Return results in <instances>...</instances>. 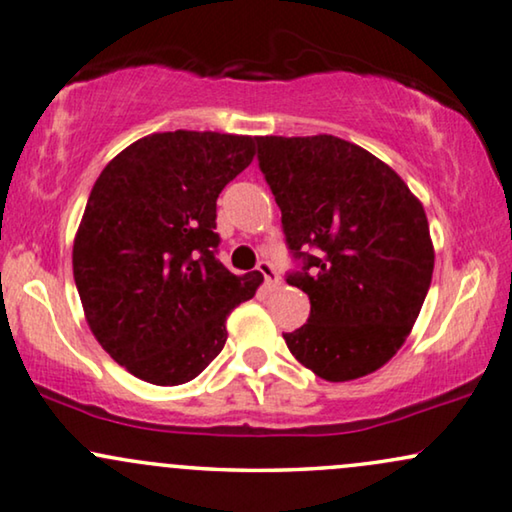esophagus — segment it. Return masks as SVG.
Returning <instances> with one entry per match:
<instances>
[{
    "mask_svg": "<svg viewBox=\"0 0 512 512\" xmlns=\"http://www.w3.org/2000/svg\"><path fill=\"white\" fill-rule=\"evenodd\" d=\"M257 271L264 276V285L266 287H278L280 285V276H278V271L273 269L271 262H259L257 264Z\"/></svg>",
    "mask_w": 512,
    "mask_h": 512,
    "instance_id": "1",
    "label": "esophagus"
}]
</instances>
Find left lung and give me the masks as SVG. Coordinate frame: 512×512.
I'll return each instance as SVG.
<instances>
[{
  "label": "left lung",
  "mask_w": 512,
  "mask_h": 512,
  "mask_svg": "<svg viewBox=\"0 0 512 512\" xmlns=\"http://www.w3.org/2000/svg\"><path fill=\"white\" fill-rule=\"evenodd\" d=\"M257 160L304 264L287 283L311 299L306 325L283 334L287 348L329 383L369 376L397 355L431 285L420 199L376 155L331 134L257 136Z\"/></svg>",
  "instance_id": "1"
}]
</instances>
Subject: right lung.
I'll return each mask as SVG.
<instances>
[{
  "label": "right lung",
  "mask_w": 512,
  "mask_h": 512,
  "mask_svg": "<svg viewBox=\"0 0 512 512\" xmlns=\"http://www.w3.org/2000/svg\"><path fill=\"white\" fill-rule=\"evenodd\" d=\"M257 136L150 134L106 164L74 239V280L99 345L132 376L197 378L227 341V315L255 297L215 250V201L253 162Z\"/></svg>",
  "instance_id": "obj_1"
}]
</instances>
